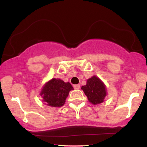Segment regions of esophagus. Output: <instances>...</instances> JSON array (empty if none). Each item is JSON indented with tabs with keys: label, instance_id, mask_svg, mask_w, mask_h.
<instances>
[{
	"label": "esophagus",
	"instance_id": "34e87169",
	"mask_svg": "<svg viewBox=\"0 0 147 147\" xmlns=\"http://www.w3.org/2000/svg\"><path fill=\"white\" fill-rule=\"evenodd\" d=\"M73 87H74V88L75 89H79L80 88V85H79V84H76V85H74L73 86Z\"/></svg>",
	"mask_w": 147,
	"mask_h": 147
}]
</instances>
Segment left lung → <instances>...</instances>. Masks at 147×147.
Segmentation results:
<instances>
[{
    "mask_svg": "<svg viewBox=\"0 0 147 147\" xmlns=\"http://www.w3.org/2000/svg\"><path fill=\"white\" fill-rule=\"evenodd\" d=\"M81 88L87 96L89 102L93 105L102 103L107 95L106 85L95 75L88 79L86 84Z\"/></svg>",
    "mask_w": 147,
    "mask_h": 147,
    "instance_id": "left-lung-1",
    "label": "left lung"
}]
</instances>
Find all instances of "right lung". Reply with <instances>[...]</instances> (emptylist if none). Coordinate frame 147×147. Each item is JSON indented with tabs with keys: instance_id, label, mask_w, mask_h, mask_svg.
<instances>
[{
	"instance_id": "obj_1",
	"label": "right lung",
	"mask_w": 147,
	"mask_h": 147,
	"mask_svg": "<svg viewBox=\"0 0 147 147\" xmlns=\"http://www.w3.org/2000/svg\"><path fill=\"white\" fill-rule=\"evenodd\" d=\"M74 90L69 82L60 79L53 78L44 84L40 92L42 101L45 105L51 107H61L65 104L70 90Z\"/></svg>"
}]
</instances>
